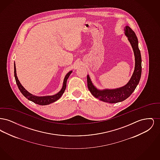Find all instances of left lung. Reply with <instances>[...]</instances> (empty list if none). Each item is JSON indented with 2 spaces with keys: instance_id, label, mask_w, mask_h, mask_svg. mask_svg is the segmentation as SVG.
Wrapping results in <instances>:
<instances>
[{
  "instance_id": "8db88e82",
  "label": "left lung",
  "mask_w": 160,
  "mask_h": 160,
  "mask_svg": "<svg viewBox=\"0 0 160 160\" xmlns=\"http://www.w3.org/2000/svg\"><path fill=\"white\" fill-rule=\"evenodd\" d=\"M125 35L132 48L135 56V68L134 72L129 82L126 85L120 88L114 89H98L93 84L89 75L87 76L88 87L92 95L104 102L116 103L128 98L134 91L139 83L142 74V58L138 46V39L134 32L129 26H127L124 29Z\"/></svg>"
}]
</instances>
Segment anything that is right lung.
Masks as SVG:
<instances>
[{
    "mask_svg": "<svg viewBox=\"0 0 160 160\" xmlns=\"http://www.w3.org/2000/svg\"><path fill=\"white\" fill-rule=\"evenodd\" d=\"M72 73V71H69L67 74V75L65 77L64 80H63V86L61 89V91L59 92L58 93L54 95H51V96H44V97H38L33 95L29 93V92L27 91L22 85V84L20 83L17 76V73H16V68H15V64L14 63V77H15V81L17 84V86L19 89V90L22 92V93L23 95L27 98V99L30 100L31 101L33 102L35 104H37L38 105H41V106H44V105H48L51 103H53L54 102L56 101L57 100L59 99L65 92V90L66 89L67 86V82L68 78L70 74Z\"/></svg>",
    "mask_w": 160,
    "mask_h": 160,
    "instance_id": "add662e5",
    "label": "right lung"
}]
</instances>
